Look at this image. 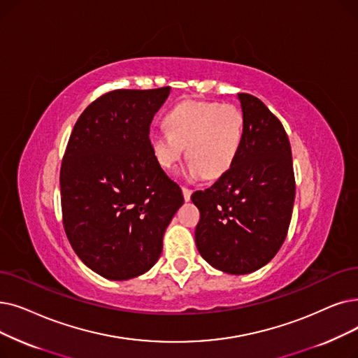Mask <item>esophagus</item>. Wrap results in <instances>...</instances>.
I'll return each instance as SVG.
<instances>
[{
  "instance_id": "esophagus-1",
  "label": "esophagus",
  "mask_w": 358,
  "mask_h": 358,
  "mask_svg": "<svg viewBox=\"0 0 358 358\" xmlns=\"http://www.w3.org/2000/svg\"><path fill=\"white\" fill-rule=\"evenodd\" d=\"M181 190H182V196H184V200L185 201H189L190 200V197H192V189H189V187H184V185H182V187H181Z\"/></svg>"
}]
</instances>
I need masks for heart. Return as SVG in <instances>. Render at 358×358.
<instances>
[{
    "instance_id": "obj_1",
    "label": "heart",
    "mask_w": 358,
    "mask_h": 358,
    "mask_svg": "<svg viewBox=\"0 0 358 358\" xmlns=\"http://www.w3.org/2000/svg\"><path fill=\"white\" fill-rule=\"evenodd\" d=\"M166 130H155L150 145L162 168H173L185 155V174L217 178L236 162L244 138V114L234 103L185 101L165 115Z\"/></svg>"
}]
</instances>
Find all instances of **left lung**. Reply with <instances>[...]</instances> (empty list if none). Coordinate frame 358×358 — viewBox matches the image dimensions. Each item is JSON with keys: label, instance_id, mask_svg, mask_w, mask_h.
<instances>
[{"label": "left lung", "instance_id": "1", "mask_svg": "<svg viewBox=\"0 0 358 358\" xmlns=\"http://www.w3.org/2000/svg\"><path fill=\"white\" fill-rule=\"evenodd\" d=\"M244 138L238 157L209 189L192 194L200 210L197 250L216 269L250 273L269 263L285 241L295 178L288 136L259 98L238 93Z\"/></svg>", "mask_w": 358, "mask_h": 358}]
</instances>
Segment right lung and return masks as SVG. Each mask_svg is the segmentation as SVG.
<instances>
[{
    "mask_svg": "<svg viewBox=\"0 0 358 358\" xmlns=\"http://www.w3.org/2000/svg\"><path fill=\"white\" fill-rule=\"evenodd\" d=\"M169 90L103 93L74 124L61 164L67 238L86 266L114 281L136 278L157 263L164 232L184 203L149 138Z\"/></svg>",
    "mask_w": 358,
    "mask_h": 358,
    "instance_id": "1",
    "label": "right lung"
}]
</instances>
